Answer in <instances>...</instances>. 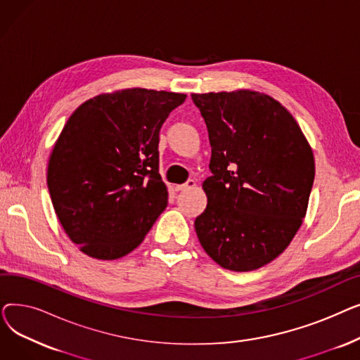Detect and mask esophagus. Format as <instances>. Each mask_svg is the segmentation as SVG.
I'll return each instance as SVG.
<instances>
[{
    "label": "esophagus",
    "mask_w": 360,
    "mask_h": 360,
    "mask_svg": "<svg viewBox=\"0 0 360 360\" xmlns=\"http://www.w3.org/2000/svg\"><path fill=\"white\" fill-rule=\"evenodd\" d=\"M193 188H195V181L190 179V181H186L182 185H176L175 186V191H188V190H193Z\"/></svg>",
    "instance_id": "34e87169"
}]
</instances>
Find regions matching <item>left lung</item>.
I'll return each instance as SVG.
<instances>
[{
	"mask_svg": "<svg viewBox=\"0 0 360 360\" xmlns=\"http://www.w3.org/2000/svg\"><path fill=\"white\" fill-rule=\"evenodd\" d=\"M209 131L212 176L194 226L204 251L252 271L285 251L307 214L312 148L290 112L252 90L191 94Z\"/></svg>",
	"mask_w": 360,
	"mask_h": 360,
	"instance_id": "1",
	"label": "left lung"
}]
</instances>
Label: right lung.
<instances>
[{
    "instance_id": "add662e5",
    "label": "right lung",
    "mask_w": 360,
    "mask_h": 360,
    "mask_svg": "<svg viewBox=\"0 0 360 360\" xmlns=\"http://www.w3.org/2000/svg\"><path fill=\"white\" fill-rule=\"evenodd\" d=\"M185 98L125 89L89 99L68 118L52 148L46 182L65 233L86 255H127L166 209L159 131Z\"/></svg>"
}]
</instances>
